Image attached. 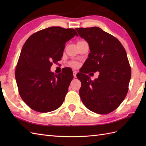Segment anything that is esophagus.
Returning <instances> with one entry per match:
<instances>
[{
    "mask_svg": "<svg viewBox=\"0 0 146 146\" xmlns=\"http://www.w3.org/2000/svg\"><path fill=\"white\" fill-rule=\"evenodd\" d=\"M73 76L74 78H76V73H77V71H73Z\"/></svg>",
    "mask_w": 146,
    "mask_h": 146,
    "instance_id": "34e87169",
    "label": "esophagus"
}]
</instances>
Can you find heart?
I'll use <instances>...</instances> for the list:
<instances>
[{"label":"heart","mask_w":146,"mask_h":146,"mask_svg":"<svg viewBox=\"0 0 146 146\" xmlns=\"http://www.w3.org/2000/svg\"><path fill=\"white\" fill-rule=\"evenodd\" d=\"M69 64H70V66H72L73 68H76V67H77V66H78V63H77L75 61H71L69 63Z\"/></svg>","instance_id":"b5f03b06"}]
</instances>
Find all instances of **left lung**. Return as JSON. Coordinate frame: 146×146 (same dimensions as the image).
<instances>
[{
  "instance_id": "obj_1",
  "label": "left lung",
  "mask_w": 146,
  "mask_h": 146,
  "mask_svg": "<svg viewBox=\"0 0 146 146\" xmlns=\"http://www.w3.org/2000/svg\"><path fill=\"white\" fill-rule=\"evenodd\" d=\"M79 36L88 42L90 52L76 75L82 83L80 96L85 107L95 113L107 114L124 100L131 77L126 51L117 38L98 27L76 28ZM98 71L92 81L85 74Z\"/></svg>"
}]
</instances>
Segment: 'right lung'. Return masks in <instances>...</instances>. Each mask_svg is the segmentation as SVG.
<instances>
[{
  "instance_id": "obj_1",
  "label": "right lung",
  "mask_w": 146,
  "mask_h": 146,
  "mask_svg": "<svg viewBox=\"0 0 146 146\" xmlns=\"http://www.w3.org/2000/svg\"><path fill=\"white\" fill-rule=\"evenodd\" d=\"M78 34L73 29L50 27L33 34L24 43L15 71L21 97L39 112H49L63 104L73 78V71L64 68L54 75L52 63L61 60L65 44Z\"/></svg>"
}]
</instances>
